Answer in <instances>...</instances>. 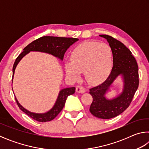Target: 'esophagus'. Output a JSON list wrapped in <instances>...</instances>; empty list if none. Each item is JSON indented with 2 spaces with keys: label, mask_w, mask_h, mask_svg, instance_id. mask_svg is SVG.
Here are the masks:
<instances>
[{
  "label": "esophagus",
  "mask_w": 149,
  "mask_h": 149,
  "mask_svg": "<svg viewBox=\"0 0 149 149\" xmlns=\"http://www.w3.org/2000/svg\"><path fill=\"white\" fill-rule=\"evenodd\" d=\"M76 92L78 93H84L86 92V89H85L84 87H83L82 86L77 85L76 87Z\"/></svg>",
  "instance_id": "1"
}]
</instances>
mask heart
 <instances>
[{"instance_id":"b5f03b06","label":"heart","mask_w":149,"mask_h":149,"mask_svg":"<svg viewBox=\"0 0 149 149\" xmlns=\"http://www.w3.org/2000/svg\"><path fill=\"white\" fill-rule=\"evenodd\" d=\"M71 62L65 63V74L73 79L84 72L85 79L91 84L104 81L110 74L112 64V50L109 45L95 41H85L74 48Z\"/></svg>"}]
</instances>
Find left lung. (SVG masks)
Instances as JSON below:
<instances>
[{
  "mask_svg": "<svg viewBox=\"0 0 149 149\" xmlns=\"http://www.w3.org/2000/svg\"><path fill=\"white\" fill-rule=\"evenodd\" d=\"M109 43L113 56V67L104 82L90 89L93 102L89 111L94 116L110 119L129 107L139 86V69L132 52L122 42L107 35H100ZM118 77L123 81V91L116 97L108 99L105 95Z\"/></svg>",
  "mask_w": 149,
  "mask_h": 149,
  "instance_id": "obj_1",
  "label": "left lung"
}]
</instances>
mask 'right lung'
Segmentation results:
<instances>
[{
    "instance_id": "add662e5",
    "label": "right lung",
    "mask_w": 149,
    "mask_h": 149,
    "mask_svg": "<svg viewBox=\"0 0 149 149\" xmlns=\"http://www.w3.org/2000/svg\"><path fill=\"white\" fill-rule=\"evenodd\" d=\"M78 40H79L78 39L72 38V37L71 38H70V37L67 38V37L45 36L33 41L24 48L23 50L24 51L17 56L16 61H15L13 65V69H12L13 75H12V83H13L14 75L16 66L20 62V60L29 52L31 51L44 52V53L51 54L62 61L65 51L71 45L77 41ZM75 91V87H67L60 90L53 107L51 109L45 113H35L30 112L19 104L15 95L14 96L20 110L23 111L24 113H26L27 115H28L29 117H31L35 120L41 122H46L52 120L57 116V115L61 112V110L64 108L67 97L69 95L74 94Z\"/></svg>"
}]
</instances>
